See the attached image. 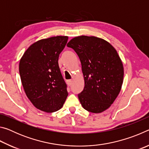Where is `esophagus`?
Returning <instances> with one entry per match:
<instances>
[{
  "label": "esophagus",
  "mask_w": 149,
  "mask_h": 149,
  "mask_svg": "<svg viewBox=\"0 0 149 149\" xmlns=\"http://www.w3.org/2000/svg\"><path fill=\"white\" fill-rule=\"evenodd\" d=\"M67 84H68V85H69V86H71L72 84V81L71 79L68 80V81H67Z\"/></svg>",
  "instance_id": "34e87169"
}]
</instances>
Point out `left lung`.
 Masks as SVG:
<instances>
[{"label":"left lung","instance_id":"left-lung-1","mask_svg":"<svg viewBox=\"0 0 149 149\" xmlns=\"http://www.w3.org/2000/svg\"><path fill=\"white\" fill-rule=\"evenodd\" d=\"M67 46L75 50L81 64L85 87L78 98L83 108L93 113L108 109L120 92L123 67L116 49L105 40L81 35Z\"/></svg>","mask_w":149,"mask_h":149}]
</instances>
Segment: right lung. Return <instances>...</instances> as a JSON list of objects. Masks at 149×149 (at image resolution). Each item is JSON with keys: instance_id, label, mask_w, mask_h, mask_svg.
Wrapping results in <instances>:
<instances>
[{"instance_id": "1", "label": "right lung", "mask_w": 149, "mask_h": 149, "mask_svg": "<svg viewBox=\"0 0 149 149\" xmlns=\"http://www.w3.org/2000/svg\"><path fill=\"white\" fill-rule=\"evenodd\" d=\"M68 39L67 36H56L39 40L20 60L19 72L25 93L41 111L50 113L60 110L68 95L58 62Z\"/></svg>"}]
</instances>
